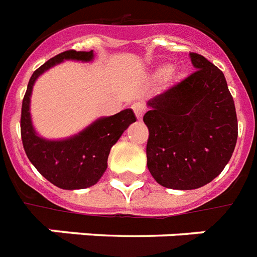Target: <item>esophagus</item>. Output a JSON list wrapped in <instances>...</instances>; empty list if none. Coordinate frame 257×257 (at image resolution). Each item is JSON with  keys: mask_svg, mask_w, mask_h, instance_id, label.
<instances>
[{"mask_svg": "<svg viewBox=\"0 0 257 257\" xmlns=\"http://www.w3.org/2000/svg\"><path fill=\"white\" fill-rule=\"evenodd\" d=\"M132 109H133V112H135V114H136L137 118L141 120V117H143V114L145 113V105L141 104V102H136V104L132 105Z\"/></svg>", "mask_w": 257, "mask_h": 257, "instance_id": "obj_1", "label": "esophagus"}]
</instances>
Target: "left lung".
Instances as JSON below:
<instances>
[{
    "label": "left lung",
    "instance_id": "obj_1",
    "mask_svg": "<svg viewBox=\"0 0 257 257\" xmlns=\"http://www.w3.org/2000/svg\"><path fill=\"white\" fill-rule=\"evenodd\" d=\"M196 70L152 98L147 165L157 183L196 189L228 164L237 140L235 102L223 72L201 54L189 53Z\"/></svg>",
    "mask_w": 257,
    "mask_h": 257
}]
</instances>
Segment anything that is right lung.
I'll list each match as a JSON object with an SVG mask.
<instances>
[{
	"label": "right lung",
	"instance_id": "right-lung-1",
	"mask_svg": "<svg viewBox=\"0 0 257 257\" xmlns=\"http://www.w3.org/2000/svg\"><path fill=\"white\" fill-rule=\"evenodd\" d=\"M92 58L93 50L70 49L54 56L34 70L22 100L21 139L26 156L48 181L62 189H82L94 185L108 167V156L113 144L136 121L132 109H125L114 116L97 120L68 140L48 141L36 135L30 121L29 101L38 76L62 60L89 61Z\"/></svg>",
	"mask_w": 257,
	"mask_h": 257
}]
</instances>
